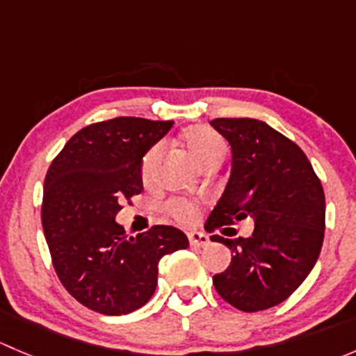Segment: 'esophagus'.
I'll list each match as a JSON object with an SVG mask.
<instances>
[{
    "label": "esophagus",
    "instance_id": "34e87169",
    "mask_svg": "<svg viewBox=\"0 0 356 356\" xmlns=\"http://www.w3.org/2000/svg\"><path fill=\"white\" fill-rule=\"evenodd\" d=\"M188 238H189V245L196 248H203L210 243V238H208L207 234H203V232H189Z\"/></svg>",
    "mask_w": 356,
    "mask_h": 356
}]
</instances>
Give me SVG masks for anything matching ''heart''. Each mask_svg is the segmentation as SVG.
I'll return each mask as SVG.
<instances>
[{
	"label": "heart",
	"instance_id": "b5f03b06",
	"mask_svg": "<svg viewBox=\"0 0 356 356\" xmlns=\"http://www.w3.org/2000/svg\"><path fill=\"white\" fill-rule=\"evenodd\" d=\"M182 143H184L186 149L189 152L193 160L201 168L203 165L210 163V161H224L225 158V143L220 136L210 127L204 125H196L186 131L182 136ZM158 156H160V146L155 145L146 152L145 158L141 163L143 177H149L153 167H155ZM168 211L172 217H175L181 222H191L196 217V207L188 200H174L168 203Z\"/></svg>",
	"mask_w": 356,
	"mask_h": 356
}]
</instances>
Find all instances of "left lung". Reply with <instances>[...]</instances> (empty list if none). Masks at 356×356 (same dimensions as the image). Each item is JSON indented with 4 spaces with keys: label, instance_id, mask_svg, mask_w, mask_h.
Returning a JSON list of instances; mask_svg holds the SVG:
<instances>
[{
    "label": "left lung",
    "instance_id": "8db88e82",
    "mask_svg": "<svg viewBox=\"0 0 356 356\" xmlns=\"http://www.w3.org/2000/svg\"><path fill=\"white\" fill-rule=\"evenodd\" d=\"M211 127L231 145V177L204 229L250 217V238L211 236L232 251L227 270L213 275L217 293L243 312L288 300L321 254L325 196L307 155L270 125L254 118H215Z\"/></svg>",
    "mask_w": 356,
    "mask_h": 356
}]
</instances>
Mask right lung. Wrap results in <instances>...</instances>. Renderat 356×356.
<instances>
[{
    "label": "right lung",
    "mask_w": 356,
    "mask_h": 356,
    "mask_svg": "<svg viewBox=\"0 0 356 356\" xmlns=\"http://www.w3.org/2000/svg\"><path fill=\"white\" fill-rule=\"evenodd\" d=\"M172 125L136 117L88 125L48 168L41 218L53 267L89 310L125 315L141 308L156 289L161 257L189 246L170 225L127 236L115 222L122 201L143 191V156Z\"/></svg>",
    "instance_id": "add662e5"
}]
</instances>
